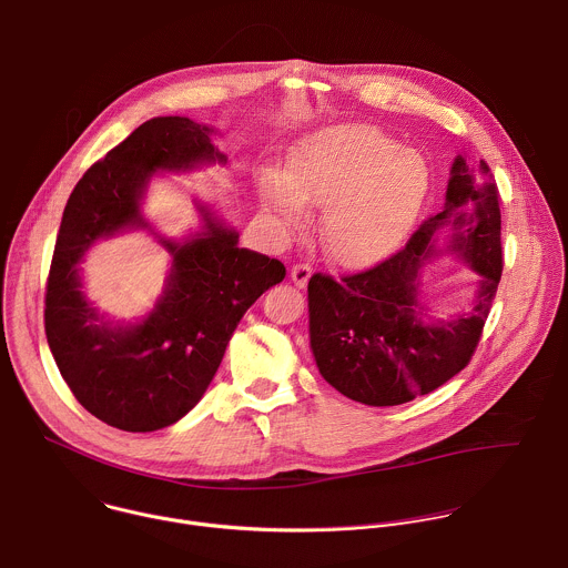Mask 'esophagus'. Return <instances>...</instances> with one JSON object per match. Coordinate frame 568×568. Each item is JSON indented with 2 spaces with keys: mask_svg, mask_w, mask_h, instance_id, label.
I'll use <instances>...</instances> for the list:
<instances>
[{
  "mask_svg": "<svg viewBox=\"0 0 568 568\" xmlns=\"http://www.w3.org/2000/svg\"><path fill=\"white\" fill-rule=\"evenodd\" d=\"M292 281H294V285H298V287H305L307 285V281H310V276H312V265H307V263H296V265H292Z\"/></svg>",
  "mask_w": 568,
  "mask_h": 568,
  "instance_id": "1",
  "label": "esophagus"
}]
</instances>
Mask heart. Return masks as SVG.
Segmentation results:
<instances>
[{
  "instance_id": "heart-1",
  "label": "heart",
  "mask_w": 568,
  "mask_h": 568,
  "mask_svg": "<svg viewBox=\"0 0 568 568\" xmlns=\"http://www.w3.org/2000/svg\"><path fill=\"white\" fill-rule=\"evenodd\" d=\"M425 159L365 123H345L305 136L283 176L261 179V199L285 225L301 227L305 203L323 205L327 252L345 265H367L394 252L429 194Z\"/></svg>"
}]
</instances>
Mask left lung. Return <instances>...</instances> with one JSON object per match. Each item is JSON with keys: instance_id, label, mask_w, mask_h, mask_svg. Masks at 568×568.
I'll list each match as a JSON object with an SVG mask.
<instances>
[{"instance_id": "8db88e82", "label": "left lung", "mask_w": 568, "mask_h": 568, "mask_svg": "<svg viewBox=\"0 0 568 568\" xmlns=\"http://www.w3.org/2000/svg\"><path fill=\"white\" fill-rule=\"evenodd\" d=\"M440 229L450 232L448 251L481 276L473 312L447 324L427 322L417 301V272L434 254L430 236ZM500 276L498 185L485 161L474 174L458 156L443 212L429 216L403 250L341 281L310 278V345L318 372L343 396L372 407L432 394L469 365Z\"/></svg>"}]
</instances>
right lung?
<instances>
[{"mask_svg":"<svg viewBox=\"0 0 568 568\" xmlns=\"http://www.w3.org/2000/svg\"><path fill=\"white\" fill-rule=\"evenodd\" d=\"M212 132L187 116L141 123L85 170L61 216L45 285L48 347L79 405L121 432L181 420L212 383L243 314L285 278L278 258L239 247V232L199 205L205 221L199 234L183 243L161 239L172 267L143 321L112 325L85 301L79 263L88 247L150 227L141 199L154 172L225 163Z\"/></svg>","mask_w":568,"mask_h":568,"instance_id":"add662e5","label":"right lung"}]
</instances>
